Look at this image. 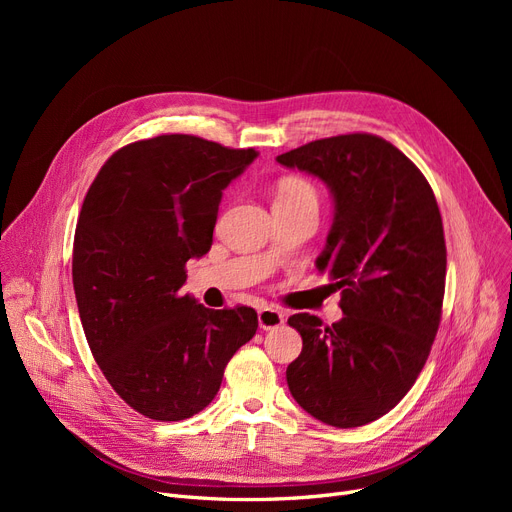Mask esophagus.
Returning a JSON list of instances; mask_svg holds the SVG:
<instances>
[{"instance_id":"esophagus-1","label":"esophagus","mask_w":512,"mask_h":512,"mask_svg":"<svg viewBox=\"0 0 512 512\" xmlns=\"http://www.w3.org/2000/svg\"><path fill=\"white\" fill-rule=\"evenodd\" d=\"M259 328L263 330H274V328H280L284 324V313L276 307H263L259 309Z\"/></svg>"}]
</instances>
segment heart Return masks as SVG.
<instances>
[{
  "label": "heart",
  "instance_id": "obj_1",
  "mask_svg": "<svg viewBox=\"0 0 512 512\" xmlns=\"http://www.w3.org/2000/svg\"><path fill=\"white\" fill-rule=\"evenodd\" d=\"M315 199V188L303 180V178H284L278 186V197L276 199Z\"/></svg>",
  "mask_w": 512,
  "mask_h": 512
}]
</instances>
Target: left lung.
Here are the masks:
<instances>
[{
	"mask_svg": "<svg viewBox=\"0 0 512 512\" xmlns=\"http://www.w3.org/2000/svg\"><path fill=\"white\" fill-rule=\"evenodd\" d=\"M324 180L334 222L317 270L342 290L332 326L288 317L303 351L286 369L292 398L334 427L392 411L415 384L438 334L446 242L432 186L392 143L367 132L319 139L276 157Z\"/></svg>",
	"mask_w": 512,
	"mask_h": 512,
	"instance_id": "left-lung-1",
	"label": "left lung"
}]
</instances>
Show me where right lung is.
Masks as SVG:
<instances>
[{
	"instance_id": "obj_1",
	"label": "right lung",
	"mask_w": 512,
	"mask_h": 512,
	"mask_svg": "<svg viewBox=\"0 0 512 512\" xmlns=\"http://www.w3.org/2000/svg\"><path fill=\"white\" fill-rule=\"evenodd\" d=\"M255 157L161 134L118 149L83 201L72 253L80 321L105 380L149 419L203 411L257 332L255 309L215 311L180 292L186 261L211 249L222 191Z\"/></svg>"
}]
</instances>
